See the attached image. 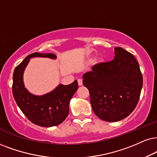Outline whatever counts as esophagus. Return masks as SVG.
<instances>
[{
	"mask_svg": "<svg viewBox=\"0 0 157 157\" xmlns=\"http://www.w3.org/2000/svg\"><path fill=\"white\" fill-rule=\"evenodd\" d=\"M77 82H78V85L81 86V85H82V79H78L77 80Z\"/></svg>",
	"mask_w": 157,
	"mask_h": 157,
	"instance_id": "1",
	"label": "esophagus"
}]
</instances>
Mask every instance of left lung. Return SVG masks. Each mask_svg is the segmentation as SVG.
Returning <instances> with one entry per match:
<instances>
[{
    "label": "left lung",
    "instance_id": "8db88e82",
    "mask_svg": "<svg viewBox=\"0 0 157 157\" xmlns=\"http://www.w3.org/2000/svg\"><path fill=\"white\" fill-rule=\"evenodd\" d=\"M92 109L101 120L117 122L131 114L139 100L143 77L132 53L117 47L114 59L94 65L83 75Z\"/></svg>",
    "mask_w": 157,
    "mask_h": 157
}]
</instances>
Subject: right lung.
<instances>
[{"instance_id": "add662e5", "label": "right lung", "mask_w": 157, "mask_h": 157, "mask_svg": "<svg viewBox=\"0 0 157 157\" xmlns=\"http://www.w3.org/2000/svg\"><path fill=\"white\" fill-rule=\"evenodd\" d=\"M56 59L53 53H34L27 56L16 67L13 75L12 92L16 102L23 114L38 126L50 128L59 125L69 114V102L78 89L77 80L71 84H59L51 92L37 96L29 92L24 83V72L30 59Z\"/></svg>"}]
</instances>
